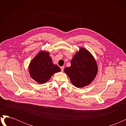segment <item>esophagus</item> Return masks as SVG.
Returning a JSON list of instances; mask_svg holds the SVG:
<instances>
[{"mask_svg":"<svg viewBox=\"0 0 126 126\" xmlns=\"http://www.w3.org/2000/svg\"><path fill=\"white\" fill-rule=\"evenodd\" d=\"M60 68H61V70H62V71H63V69H64V67L62 66V67H60Z\"/></svg>","mask_w":126,"mask_h":126,"instance_id":"1","label":"esophagus"}]
</instances>
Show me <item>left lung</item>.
<instances>
[{"label": "left lung", "instance_id": "1", "mask_svg": "<svg viewBox=\"0 0 126 126\" xmlns=\"http://www.w3.org/2000/svg\"><path fill=\"white\" fill-rule=\"evenodd\" d=\"M71 66L64 71L71 83L77 88H82L92 82L98 72V66L92 54L86 49L80 48L71 59Z\"/></svg>", "mask_w": 126, "mask_h": 126}]
</instances>
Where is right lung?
Here are the masks:
<instances>
[{
  "label": "right lung",
  "instance_id": "1",
  "mask_svg": "<svg viewBox=\"0 0 126 126\" xmlns=\"http://www.w3.org/2000/svg\"><path fill=\"white\" fill-rule=\"evenodd\" d=\"M30 77L37 82L45 83L48 81L55 73L61 71L60 68L52 63L49 52L40 51L29 65Z\"/></svg>",
  "mask_w": 126,
  "mask_h": 126
}]
</instances>
